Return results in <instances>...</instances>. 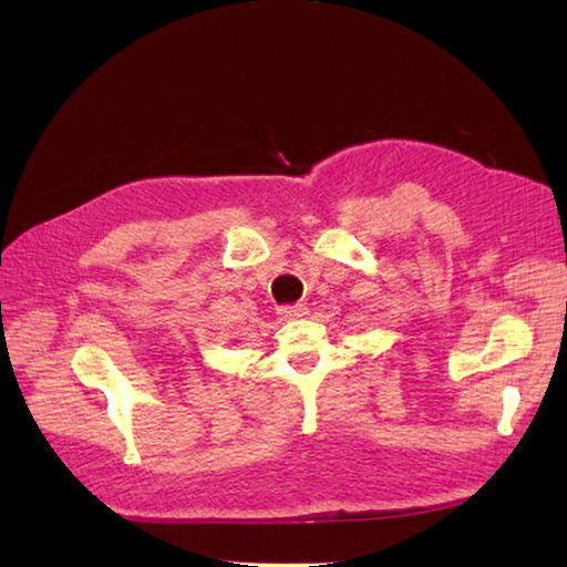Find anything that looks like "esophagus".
I'll list each match as a JSON object with an SVG mask.
<instances>
[{"mask_svg":"<svg viewBox=\"0 0 567 567\" xmlns=\"http://www.w3.org/2000/svg\"><path fill=\"white\" fill-rule=\"evenodd\" d=\"M280 315L285 319H302V317L309 315V309L305 305H292V307H282Z\"/></svg>","mask_w":567,"mask_h":567,"instance_id":"1","label":"esophagus"}]
</instances>
